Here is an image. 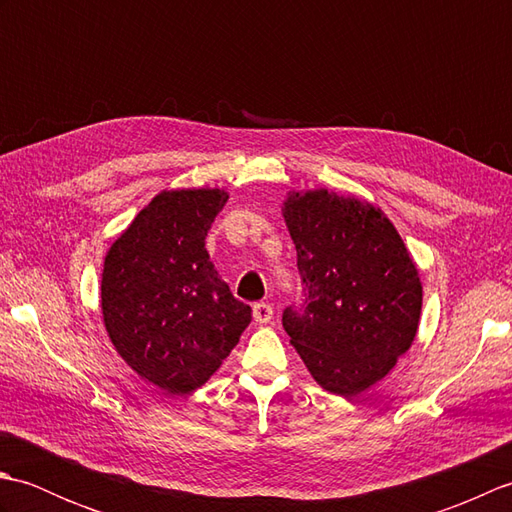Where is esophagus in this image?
I'll return each instance as SVG.
<instances>
[{"instance_id": "1", "label": "esophagus", "mask_w": 512, "mask_h": 512, "mask_svg": "<svg viewBox=\"0 0 512 512\" xmlns=\"http://www.w3.org/2000/svg\"><path fill=\"white\" fill-rule=\"evenodd\" d=\"M253 317H255V321L257 323H268L270 319H273V306H270V303H264V301H259V303H255L253 306Z\"/></svg>"}]
</instances>
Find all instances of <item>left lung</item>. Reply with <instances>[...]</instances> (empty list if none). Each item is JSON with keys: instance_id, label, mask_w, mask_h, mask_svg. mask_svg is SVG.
Here are the masks:
<instances>
[{"instance_id": "8db88e82", "label": "left lung", "mask_w": 512, "mask_h": 512, "mask_svg": "<svg viewBox=\"0 0 512 512\" xmlns=\"http://www.w3.org/2000/svg\"><path fill=\"white\" fill-rule=\"evenodd\" d=\"M284 217L303 286L301 306L284 310V330L323 389L361 394L416 339L418 270L394 224L367 202L295 193Z\"/></svg>"}]
</instances>
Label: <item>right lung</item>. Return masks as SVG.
<instances>
[{"instance_id": "add662e5", "label": "right lung", "mask_w": 512, "mask_h": 512, "mask_svg": "<svg viewBox=\"0 0 512 512\" xmlns=\"http://www.w3.org/2000/svg\"><path fill=\"white\" fill-rule=\"evenodd\" d=\"M226 200L220 189L162 191L105 257L101 306L116 352L176 396L204 385L253 319L204 246Z\"/></svg>"}]
</instances>
